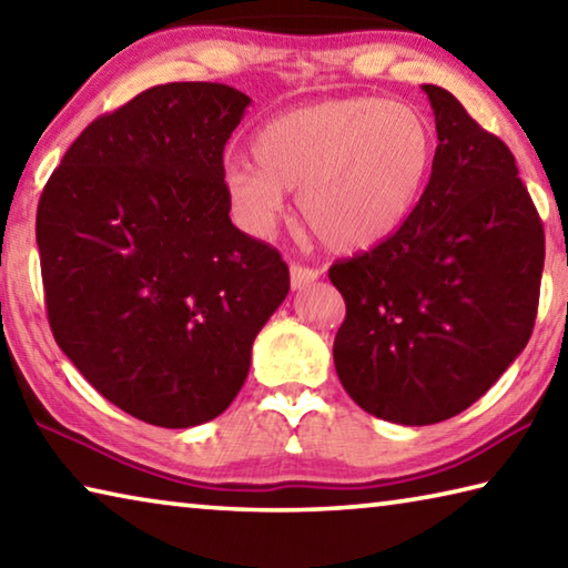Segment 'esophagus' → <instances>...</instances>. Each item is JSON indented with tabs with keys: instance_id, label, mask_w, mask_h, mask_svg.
Returning <instances> with one entry per match:
<instances>
[{
	"instance_id": "1",
	"label": "esophagus",
	"mask_w": 568,
	"mask_h": 568,
	"mask_svg": "<svg viewBox=\"0 0 568 568\" xmlns=\"http://www.w3.org/2000/svg\"><path fill=\"white\" fill-rule=\"evenodd\" d=\"M321 271L318 267H307L301 263H291V285L293 291H303V287L311 285L313 281H318Z\"/></svg>"
}]
</instances>
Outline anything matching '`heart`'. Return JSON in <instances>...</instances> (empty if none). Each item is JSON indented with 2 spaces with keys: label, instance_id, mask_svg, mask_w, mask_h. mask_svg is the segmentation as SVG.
Wrapping results in <instances>:
<instances>
[{
  "label": "heart",
  "instance_id": "1",
  "mask_svg": "<svg viewBox=\"0 0 568 568\" xmlns=\"http://www.w3.org/2000/svg\"><path fill=\"white\" fill-rule=\"evenodd\" d=\"M254 165L230 162L225 195L240 225L271 233L283 190H297L303 225L335 250L383 243L418 205L436 158L428 114L368 94L328 98L267 120L253 138Z\"/></svg>",
  "mask_w": 568,
  "mask_h": 568
}]
</instances>
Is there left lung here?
Instances as JSON below:
<instances>
[{"instance_id": "left-lung-1", "label": "left lung", "mask_w": 568, "mask_h": 568, "mask_svg": "<svg viewBox=\"0 0 568 568\" xmlns=\"http://www.w3.org/2000/svg\"><path fill=\"white\" fill-rule=\"evenodd\" d=\"M423 92L438 148L418 205L328 271L345 301L333 343L343 388L403 426L456 416L501 378L531 338L546 253L511 150L448 90Z\"/></svg>"}]
</instances>
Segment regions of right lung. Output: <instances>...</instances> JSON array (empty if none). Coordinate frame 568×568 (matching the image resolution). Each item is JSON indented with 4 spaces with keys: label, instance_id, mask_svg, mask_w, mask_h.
<instances>
[{
    "label": "right lung",
    "instance_id": "1",
    "mask_svg": "<svg viewBox=\"0 0 568 568\" xmlns=\"http://www.w3.org/2000/svg\"><path fill=\"white\" fill-rule=\"evenodd\" d=\"M247 104L217 82L140 92L82 130L37 205L57 345L152 426L220 416L291 291L281 253L230 220L223 150Z\"/></svg>",
    "mask_w": 568,
    "mask_h": 568
}]
</instances>
